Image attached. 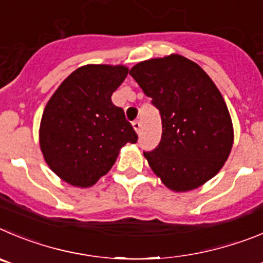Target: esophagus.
Masks as SVG:
<instances>
[{"label":"esophagus","mask_w":263,"mask_h":263,"mask_svg":"<svg viewBox=\"0 0 263 263\" xmlns=\"http://www.w3.org/2000/svg\"><path fill=\"white\" fill-rule=\"evenodd\" d=\"M132 127H134V129L137 132V134H140V131H141V122H140V120H135V122L132 123Z\"/></svg>","instance_id":"obj_1"}]
</instances>
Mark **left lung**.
<instances>
[{
	"label": "left lung",
	"mask_w": 263,
	"mask_h": 263,
	"mask_svg": "<svg viewBox=\"0 0 263 263\" xmlns=\"http://www.w3.org/2000/svg\"><path fill=\"white\" fill-rule=\"evenodd\" d=\"M129 74L162 120L157 148L144 152L167 189L184 193L210 181L233 145V124L223 96L194 61L173 53L136 64Z\"/></svg>",
	"instance_id": "8db88e82"
}]
</instances>
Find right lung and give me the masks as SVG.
Wrapping results in <instances>:
<instances>
[{
  "instance_id": "add662e5",
  "label": "right lung",
  "mask_w": 263,
  "mask_h": 263,
  "mask_svg": "<svg viewBox=\"0 0 263 263\" xmlns=\"http://www.w3.org/2000/svg\"><path fill=\"white\" fill-rule=\"evenodd\" d=\"M128 74L124 65L89 64L70 73L44 107L40 151L64 182L90 187L107 174L120 148L137 135L111 96Z\"/></svg>"
}]
</instances>
